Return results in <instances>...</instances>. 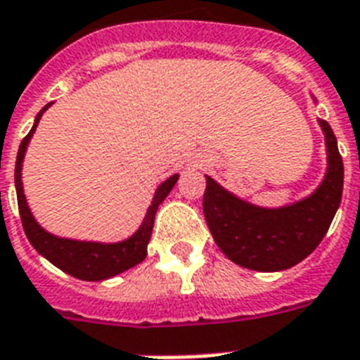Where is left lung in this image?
Instances as JSON below:
<instances>
[{"label":"left lung","mask_w":360,"mask_h":360,"mask_svg":"<svg viewBox=\"0 0 360 360\" xmlns=\"http://www.w3.org/2000/svg\"><path fill=\"white\" fill-rule=\"evenodd\" d=\"M318 124L326 135L327 171L320 186L301 200L264 208L206 174L204 217L217 247L238 266L283 271L309 257L327 234L342 200L344 163L330 126L321 119Z\"/></svg>","instance_id":"1"}]
</instances>
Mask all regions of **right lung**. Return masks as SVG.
<instances>
[{
  "label": "right lung",
  "mask_w": 360,
  "mask_h": 360,
  "mask_svg": "<svg viewBox=\"0 0 360 360\" xmlns=\"http://www.w3.org/2000/svg\"><path fill=\"white\" fill-rule=\"evenodd\" d=\"M51 103L44 105L40 109L39 115L34 117L33 128L30 134L25 135L24 141L20 143L18 156H16V169H14V186H16V198H18V210L20 217H22V225H24L25 236L30 240L34 251L42 255L46 260L72 277L82 278V281H105L115 275L128 271L134 266L141 264L146 258V245L150 241L152 226H154V217L160 208V204L171 193L174 184L178 182V174H172L158 186L154 198H152L150 206L146 210L145 219L141 226L135 230L130 238L122 241H115V243H102V241H83V240H72V238H61L48 232L46 229L39 225V221L34 219L31 214L30 204L25 200L24 195V184H22V165H24L25 150L30 145L31 137H33L37 126H39L40 117L44 111L50 108Z\"/></svg>",
  "instance_id": "right-lung-1"
}]
</instances>
